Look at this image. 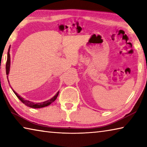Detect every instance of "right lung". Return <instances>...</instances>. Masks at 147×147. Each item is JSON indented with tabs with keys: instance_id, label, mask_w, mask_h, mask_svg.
<instances>
[{
	"instance_id": "add662e5",
	"label": "right lung",
	"mask_w": 147,
	"mask_h": 147,
	"mask_svg": "<svg viewBox=\"0 0 147 147\" xmlns=\"http://www.w3.org/2000/svg\"><path fill=\"white\" fill-rule=\"evenodd\" d=\"M9 50H10V46H9V49H8V58H7V61H6V71L7 75H8L9 72V68H10V54H9ZM7 78H8V77H7ZM11 89L13 90V93L16 94V95L17 96V98H18L19 100L22 102H23L24 104H25L26 106L30 107V108H44V107L50 105V104H51V103H53V102L56 100L57 96H58V94H59V91H58V93H57L53 98L49 99V100H48L43 102L34 103V102H30L29 100H25V99H24L23 97H21V96H20L19 94L13 90V89L11 88Z\"/></svg>"
}]
</instances>
